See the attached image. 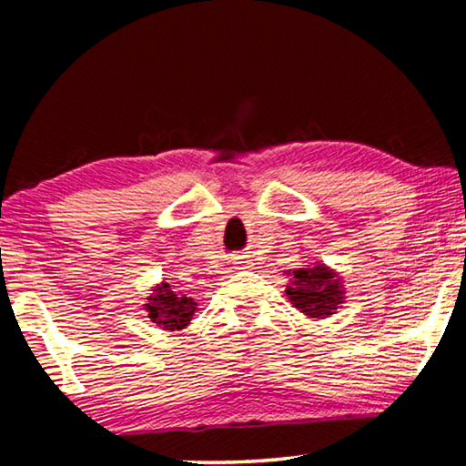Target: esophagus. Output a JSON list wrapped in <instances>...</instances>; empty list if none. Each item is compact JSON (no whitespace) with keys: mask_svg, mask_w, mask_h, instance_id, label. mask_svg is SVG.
Here are the masks:
<instances>
[{"mask_svg":"<svg viewBox=\"0 0 466 466\" xmlns=\"http://www.w3.org/2000/svg\"><path fill=\"white\" fill-rule=\"evenodd\" d=\"M248 263H250V260H248L246 257H235V258H233V265H235V269H246Z\"/></svg>","mask_w":466,"mask_h":466,"instance_id":"obj_1","label":"esophagus"}]
</instances>
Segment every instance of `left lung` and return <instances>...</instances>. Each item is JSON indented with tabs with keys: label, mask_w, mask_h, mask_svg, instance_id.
<instances>
[{
	"label": "left lung",
	"mask_w": 466,
	"mask_h": 466,
	"mask_svg": "<svg viewBox=\"0 0 466 466\" xmlns=\"http://www.w3.org/2000/svg\"><path fill=\"white\" fill-rule=\"evenodd\" d=\"M286 295L309 318H329L343 303V286L337 273L322 263L292 271Z\"/></svg>",
	"instance_id": "obj_1"
}]
</instances>
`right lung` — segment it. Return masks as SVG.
Here are the masks:
<instances>
[{
  "label": "right lung",
  "instance_id": "right-lung-1",
  "mask_svg": "<svg viewBox=\"0 0 466 466\" xmlns=\"http://www.w3.org/2000/svg\"><path fill=\"white\" fill-rule=\"evenodd\" d=\"M195 301L188 297L176 295L171 290L169 284H158L155 292L148 297V303H146V311H148V318L157 327L163 330H180L188 327L190 318L195 314Z\"/></svg>",
  "mask_w": 466,
  "mask_h": 466
}]
</instances>
